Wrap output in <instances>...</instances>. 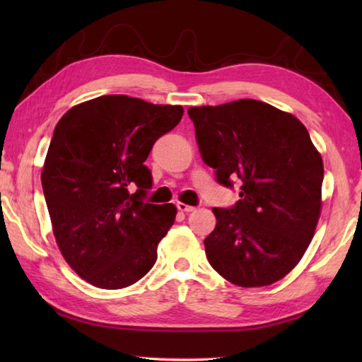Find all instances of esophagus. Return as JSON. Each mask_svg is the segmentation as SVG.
Wrapping results in <instances>:
<instances>
[{
  "label": "esophagus",
  "instance_id": "obj_1",
  "mask_svg": "<svg viewBox=\"0 0 362 362\" xmlns=\"http://www.w3.org/2000/svg\"><path fill=\"white\" fill-rule=\"evenodd\" d=\"M177 209H179L180 212L188 214V212H193L194 207H193V206H188V204H185V203H177Z\"/></svg>",
  "mask_w": 362,
  "mask_h": 362
}]
</instances>
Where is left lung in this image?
Returning a JSON list of instances; mask_svg holds the SVG:
<instances>
[{"label":"left lung","mask_w":362,"mask_h":362,"mask_svg":"<svg viewBox=\"0 0 362 362\" xmlns=\"http://www.w3.org/2000/svg\"><path fill=\"white\" fill-rule=\"evenodd\" d=\"M188 116L216 180L240 185L235 206L212 209L207 260L236 286L276 283L303 257L321 214L324 166L308 131L296 116L254 99L189 107Z\"/></svg>","instance_id":"left-lung-1"}]
</instances>
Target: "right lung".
I'll return each instance as SVG.
<instances>
[{
  "label": "right lung",
  "instance_id": "add662e5",
  "mask_svg": "<svg viewBox=\"0 0 362 362\" xmlns=\"http://www.w3.org/2000/svg\"><path fill=\"white\" fill-rule=\"evenodd\" d=\"M180 105L102 95L57 122L41 173L54 236L66 263L100 289H122L150 272L158 243L174 225V204L145 201V166L156 140L173 131Z\"/></svg>",
  "mask_w": 362,
  "mask_h": 362
}]
</instances>
